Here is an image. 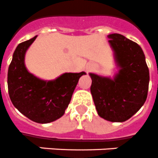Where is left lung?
<instances>
[{
	"label": "left lung",
	"mask_w": 158,
	"mask_h": 158,
	"mask_svg": "<svg viewBox=\"0 0 158 158\" xmlns=\"http://www.w3.org/2000/svg\"><path fill=\"white\" fill-rule=\"evenodd\" d=\"M119 67L114 79L90 73L91 93L98 115L108 121L124 122L146 100L149 71L142 49L119 34L108 35Z\"/></svg>",
	"instance_id": "8db88e82"
}]
</instances>
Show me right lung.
Returning <instances> with one entry per match:
<instances>
[{
  "instance_id": "right-lung-1",
  "label": "right lung",
  "mask_w": 158,
  "mask_h": 158,
  "mask_svg": "<svg viewBox=\"0 0 158 158\" xmlns=\"http://www.w3.org/2000/svg\"><path fill=\"white\" fill-rule=\"evenodd\" d=\"M36 38L17 46L8 71V91L21 113L33 121L46 124L63 116L79 78L86 73H65L52 81L30 74L25 66V54Z\"/></svg>"
}]
</instances>
